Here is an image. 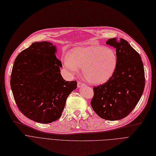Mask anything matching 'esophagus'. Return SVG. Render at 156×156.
<instances>
[{"mask_svg": "<svg viewBox=\"0 0 156 156\" xmlns=\"http://www.w3.org/2000/svg\"><path fill=\"white\" fill-rule=\"evenodd\" d=\"M77 85H78V87H81L84 86V85H85V83H83V82H80V81H78Z\"/></svg>", "mask_w": 156, "mask_h": 156, "instance_id": "esophagus-1", "label": "esophagus"}]
</instances>
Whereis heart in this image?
<instances>
[{"mask_svg": "<svg viewBox=\"0 0 156 156\" xmlns=\"http://www.w3.org/2000/svg\"><path fill=\"white\" fill-rule=\"evenodd\" d=\"M118 63L115 51L108 47L90 45L73 49L64 58L66 68L75 73L82 68V74L88 82L103 83L113 75Z\"/></svg>", "mask_w": 156, "mask_h": 156, "instance_id": "b5f03b06", "label": "heart"}]
</instances>
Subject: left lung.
I'll use <instances>...</instances> for the list:
<instances>
[{
	"label": "left lung",
	"instance_id": "1",
	"mask_svg": "<svg viewBox=\"0 0 156 156\" xmlns=\"http://www.w3.org/2000/svg\"><path fill=\"white\" fill-rule=\"evenodd\" d=\"M116 49L118 63L106 82L94 87L90 105L99 117L117 120L127 117L144 92L145 78L139 53L125 39L112 38L106 43Z\"/></svg>",
	"mask_w": 156,
	"mask_h": 156
}]
</instances>
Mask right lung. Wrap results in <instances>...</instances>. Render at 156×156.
Here are the masks:
<instances>
[{"instance_id":"add662e5","label":"right lung","mask_w":156,"mask_h":156,"mask_svg":"<svg viewBox=\"0 0 156 156\" xmlns=\"http://www.w3.org/2000/svg\"><path fill=\"white\" fill-rule=\"evenodd\" d=\"M55 51L50 42L34 43L18 54L11 72L10 84L19 110L39 123L58 120L67 98L77 87L76 81L62 78Z\"/></svg>"}]
</instances>
